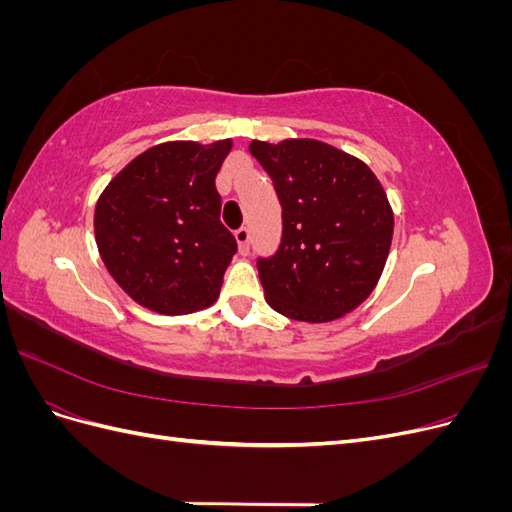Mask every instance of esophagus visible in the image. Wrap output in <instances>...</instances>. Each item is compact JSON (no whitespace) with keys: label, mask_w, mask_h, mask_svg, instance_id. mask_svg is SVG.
I'll return each mask as SVG.
<instances>
[{"label":"esophagus","mask_w":512,"mask_h":512,"mask_svg":"<svg viewBox=\"0 0 512 512\" xmlns=\"http://www.w3.org/2000/svg\"><path fill=\"white\" fill-rule=\"evenodd\" d=\"M235 239H237V243H239V250H241V254H247V252H250V228L241 226V228L235 232Z\"/></svg>","instance_id":"34e87169"}]
</instances>
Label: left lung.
<instances>
[{
  "mask_svg": "<svg viewBox=\"0 0 512 512\" xmlns=\"http://www.w3.org/2000/svg\"><path fill=\"white\" fill-rule=\"evenodd\" d=\"M282 203V243L258 258L265 299L290 320L331 322L376 288L393 241V209L371 168L314 138L252 141Z\"/></svg>",
  "mask_w": 512,
  "mask_h": 512,
  "instance_id": "obj_1",
  "label": "left lung"
}]
</instances>
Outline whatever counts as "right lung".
Segmentation results:
<instances>
[{
	"instance_id": "right-lung-1",
	"label": "right lung",
	"mask_w": 512,
	"mask_h": 512,
	"mask_svg": "<svg viewBox=\"0 0 512 512\" xmlns=\"http://www.w3.org/2000/svg\"><path fill=\"white\" fill-rule=\"evenodd\" d=\"M230 149V138L156 145L123 166L98 198L94 232L104 267L151 312L192 314L218 299L237 254L215 188Z\"/></svg>"
}]
</instances>
